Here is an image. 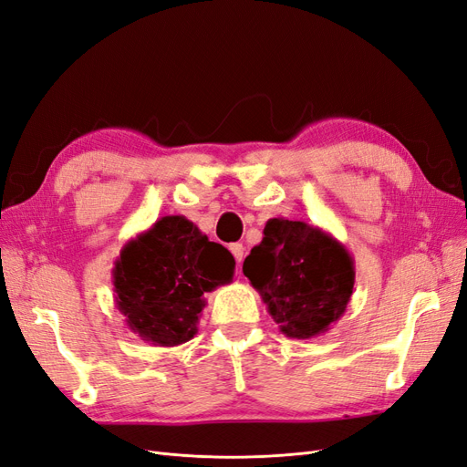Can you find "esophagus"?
<instances>
[{"label": "esophagus", "mask_w": 467, "mask_h": 467, "mask_svg": "<svg viewBox=\"0 0 467 467\" xmlns=\"http://www.w3.org/2000/svg\"><path fill=\"white\" fill-rule=\"evenodd\" d=\"M230 251H232V255L235 257L237 265L244 261V251H245V249H244V245H242V244H232V245H230Z\"/></svg>", "instance_id": "obj_1"}]
</instances>
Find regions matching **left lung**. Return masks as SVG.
Returning <instances> with one entry per match:
<instances>
[{
    "mask_svg": "<svg viewBox=\"0 0 467 467\" xmlns=\"http://www.w3.org/2000/svg\"><path fill=\"white\" fill-rule=\"evenodd\" d=\"M265 237L251 249L244 275L266 312L290 338H314L341 319L355 288V259L317 225L268 220Z\"/></svg>",
    "mask_w": 467,
    "mask_h": 467,
    "instance_id": "8db88e82",
    "label": "left lung"
}]
</instances>
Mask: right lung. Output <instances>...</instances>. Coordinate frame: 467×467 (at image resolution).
Here are the masks:
<instances>
[{"label":"right lung","mask_w":467,"mask_h":467,"mask_svg":"<svg viewBox=\"0 0 467 467\" xmlns=\"http://www.w3.org/2000/svg\"><path fill=\"white\" fill-rule=\"evenodd\" d=\"M235 259L185 216H163L120 249L112 266L115 304L126 325L155 347L199 333L204 296L230 285Z\"/></svg>","instance_id":"obj_1"}]
</instances>
